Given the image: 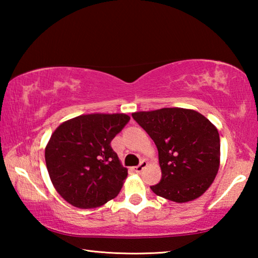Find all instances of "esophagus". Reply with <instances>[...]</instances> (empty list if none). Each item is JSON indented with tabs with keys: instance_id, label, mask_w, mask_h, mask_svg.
<instances>
[{
	"instance_id": "obj_1",
	"label": "esophagus",
	"mask_w": 258,
	"mask_h": 258,
	"mask_svg": "<svg viewBox=\"0 0 258 258\" xmlns=\"http://www.w3.org/2000/svg\"><path fill=\"white\" fill-rule=\"evenodd\" d=\"M147 165H148L147 161H146V160H142L141 163H140L138 166H135V167H134V171L137 172V173H141V172L143 171V168H145Z\"/></svg>"
}]
</instances>
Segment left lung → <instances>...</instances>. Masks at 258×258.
Returning <instances> with one entry per match:
<instances>
[{
  "instance_id": "left-lung-1",
  "label": "left lung",
  "mask_w": 258,
  "mask_h": 258,
  "mask_svg": "<svg viewBox=\"0 0 258 258\" xmlns=\"http://www.w3.org/2000/svg\"><path fill=\"white\" fill-rule=\"evenodd\" d=\"M158 149L161 178L150 189L159 197L186 203L200 197L220 166V135L206 117L183 108L132 113Z\"/></svg>"
}]
</instances>
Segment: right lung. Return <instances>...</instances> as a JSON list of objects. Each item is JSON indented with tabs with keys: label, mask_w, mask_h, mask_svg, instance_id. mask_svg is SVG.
<instances>
[{
	"label": "right lung",
	"mask_w": 258,
	"mask_h": 258,
	"mask_svg": "<svg viewBox=\"0 0 258 258\" xmlns=\"http://www.w3.org/2000/svg\"><path fill=\"white\" fill-rule=\"evenodd\" d=\"M130 121L125 113H91L56 128L45 148L52 183L66 202L94 208L115 198L127 176L110 143Z\"/></svg>",
	"instance_id": "right-lung-1"
}]
</instances>
